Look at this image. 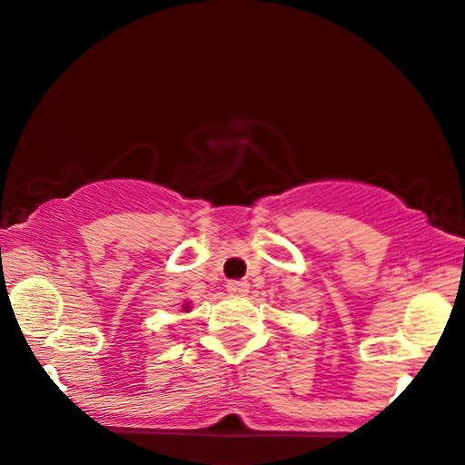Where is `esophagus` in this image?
Listing matches in <instances>:
<instances>
[{"instance_id":"34e87169","label":"esophagus","mask_w":465,"mask_h":465,"mask_svg":"<svg viewBox=\"0 0 465 465\" xmlns=\"http://www.w3.org/2000/svg\"><path fill=\"white\" fill-rule=\"evenodd\" d=\"M226 290L234 296H243L247 294V290H250V285H247V282H228Z\"/></svg>"}]
</instances>
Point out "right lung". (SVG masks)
<instances>
[{
  "label": "right lung",
  "instance_id": "add662e5",
  "mask_svg": "<svg viewBox=\"0 0 465 465\" xmlns=\"http://www.w3.org/2000/svg\"><path fill=\"white\" fill-rule=\"evenodd\" d=\"M183 311H190V304L186 302V304H183Z\"/></svg>",
  "mask_w": 465,
  "mask_h": 465
}]
</instances>
